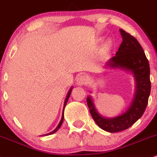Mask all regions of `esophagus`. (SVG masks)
<instances>
[{"label": "esophagus", "instance_id": "esophagus-1", "mask_svg": "<svg viewBox=\"0 0 157 157\" xmlns=\"http://www.w3.org/2000/svg\"><path fill=\"white\" fill-rule=\"evenodd\" d=\"M76 82L78 85H85L87 82V78L84 75H81L77 78Z\"/></svg>", "mask_w": 157, "mask_h": 157}]
</instances>
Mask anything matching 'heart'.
I'll return each instance as SVG.
<instances>
[{
  "label": "heart",
  "mask_w": 157,
  "mask_h": 157,
  "mask_svg": "<svg viewBox=\"0 0 157 157\" xmlns=\"http://www.w3.org/2000/svg\"><path fill=\"white\" fill-rule=\"evenodd\" d=\"M110 45H111V42L107 41L106 43L105 44V48H108L110 47Z\"/></svg>",
  "instance_id": "b5f03b06"
}]
</instances>
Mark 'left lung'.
I'll return each mask as SVG.
<instances>
[{
	"mask_svg": "<svg viewBox=\"0 0 157 157\" xmlns=\"http://www.w3.org/2000/svg\"><path fill=\"white\" fill-rule=\"evenodd\" d=\"M123 42L116 55L110 59L111 67H121L130 71L136 81L135 96L131 106L126 112L114 118H105L98 113L93 100L86 98L90 114L96 124L106 132L115 133L126 130L132 126L144 113L151 93L150 67L143 48L134 36L120 29Z\"/></svg>",
	"mask_w": 157,
	"mask_h": 157,
	"instance_id": "left-lung-1",
	"label": "left lung"
}]
</instances>
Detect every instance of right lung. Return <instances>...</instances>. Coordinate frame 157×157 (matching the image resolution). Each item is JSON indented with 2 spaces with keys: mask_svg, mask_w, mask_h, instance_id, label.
Listing matches in <instances>:
<instances>
[{
  "mask_svg": "<svg viewBox=\"0 0 157 157\" xmlns=\"http://www.w3.org/2000/svg\"><path fill=\"white\" fill-rule=\"evenodd\" d=\"M71 92H72V87L71 88V90H69V92H68V93H67V98H66V99H65V101H64V109H63V113H62V119H61V121H60V122H59V125H58V126H57L56 128H55V129L53 130V132H50V133L47 134H45V135H49V134H53V133H55V132H56L57 131L59 130V128H60V126H62V123H63V120H64V107H65V106H66V104H67V102L68 99H69V97H70V95H71Z\"/></svg>",
  "mask_w": 157,
  "mask_h": 157,
  "instance_id": "1",
  "label": "right lung"
}]
</instances>
